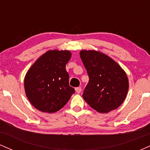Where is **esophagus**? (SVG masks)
Returning <instances> with one entry per match:
<instances>
[{"label":"esophagus","instance_id":"1","mask_svg":"<svg viewBox=\"0 0 150 150\" xmlns=\"http://www.w3.org/2000/svg\"><path fill=\"white\" fill-rule=\"evenodd\" d=\"M81 91H82V89H81V87H76L75 88V92L77 93H78V94H80L81 92Z\"/></svg>","mask_w":150,"mask_h":150}]
</instances>
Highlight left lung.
<instances>
[{
    "label": "left lung",
    "instance_id": "8db88e82",
    "mask_svg": "<svg viewBox=\"0 0 150 150\" xmlns=\"http://www.w3.org/2000/svg\"><path fill=\"white\" fill-rule=\"evenodd\" d=\"M89 75L82 97L99 113L118 108L128 94L129 82L124 70L107 55L95 50L80 52Z\"/></svg>",
    "mask_w": 150,
    "mask_h": 150
}]
</instances>
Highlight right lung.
Masks as SVG:
<instances>
[{"label": "right lung", "instance_id": "1", "mask_svg": "<svg viewBox=\"0 0 150 150\" xmlns=\"http://www.w3.org/2000/svg\"><path fill=\"white\" fill-rule=\"evenodd\" d=\"M71 56L68 50H49L38 58L26 73V96L39 111L56 112L75 93V89L69 85V75L65 70Z\"/></svg>", "mask_w": 150, "mask_h": 150}]
</instances>
